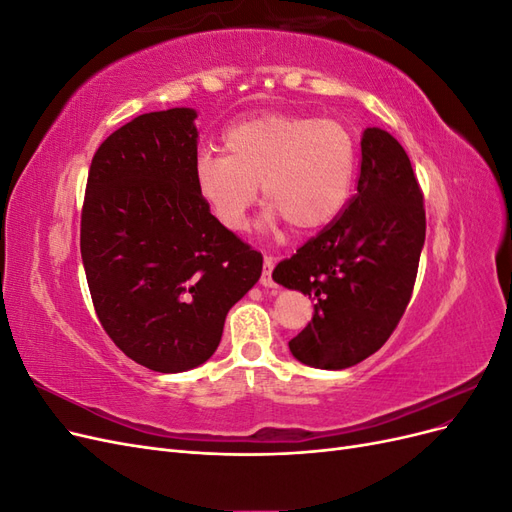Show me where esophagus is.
<instances>
[{
    "label": "esophagus",
    "mask_w": 512,
    "mask_h": 512,
    "mask_svg": "<svg viewBox=\"0 0 512 512\" xmlns=\"http://www.w3.org/2000/svg\"><path fill=\"white\" fill-rule=\"evenodd\" d=\"M273 267H275V258L273 256H265V262H262V275H260V284L265 288H273Z\"/></svg>",
    "instance_id": "esophagus-1"
}]
</instances>
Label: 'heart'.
Here are the masks:
<instances>
[{
	"instance_id": "heart-1",
	"label": "heart",
	"mask_w": 512,
	"mask_h": 512,
	"mask_svg": "<svg viewBox=\"0 0 512 512\" xmlns=\"http://www.w3.org/2000/svg\"><path fill=\"white\" fill-rule=\"evenodd\" d=\"M222 147L224 156L198 153L194 183L228 230L245 228L258 183L269 203L265 222L286 220L301 232L331 224L350 196L356 145L335 119L262 113L232 123Z\"/></svg>"
}]
</instances>
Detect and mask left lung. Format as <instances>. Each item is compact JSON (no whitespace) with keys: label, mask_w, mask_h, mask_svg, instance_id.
Returning <instances> with one entry per match:
<instances>
[{"label":"left lung","mask_w":512,"mask_h":512,"mask_svg":"<svg viewBox=\"0 0 512 512\" xmlns=\"http://www.w3.org/2000/svg\"><path fill=\"white\" fill-rule=\"evenodd\" d=\"M423 243V192L408 153L367 128L348 207L273 269L277 284L314 301L312 322L288 342L294 359L346 369L380 350L410 303Z\"/></svg>","instance_id":"1"}]
</instances>
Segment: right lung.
Returning a JSON list of instances; mask_svg holds the SVG:
<instances>
[{
    "mask_svg": "<svg viewBox=\"0 0 512 512\" xmlns=\"http://www.w3.org/2000/svg\"><path fill=\"white\" fill-rule=\"evenodd\" d=\"M194 108L145 113L89 166L81 256L98 320L132 361L160 374L203 365L262 256L224 228L194 183Z\"/></svg>",
    "mask_w": 512,
    "mask_h": 512,
    "instance_id": "1",
    "label": "right lung"
}]
</instances>
